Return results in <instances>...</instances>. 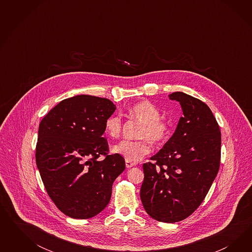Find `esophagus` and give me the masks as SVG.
<instances>
[{
	"label": "esophagus",
	"mask_w": 252,
	"mask_h": 252,
	"mask_svg": "<svg viewBox=\"0 0 252 252\" xmlns=\"http://www.w3.org/2000/svg\"><path fill=\"white\" fill-rule=\"evenodd\" d=\"M136 165V162H133V161H129V160H126V168H131Z\"/></svg>",
	"instance_id": "1"
}]
</instances>
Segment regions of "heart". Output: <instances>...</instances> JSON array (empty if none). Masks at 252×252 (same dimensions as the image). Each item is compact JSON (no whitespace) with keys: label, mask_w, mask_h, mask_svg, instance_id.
<instances>
[{"label":"heart","mask_w":252,"mask_h":252,"mask_svg":"<svg viewBox=\"0 0 252 252\" xmlns=\"http://www.w3.org/2000/svg\"><path fill=\"white\" fill-rule=\"evenodd\" d=\"M129 114L140 124L142 127L139 131V138H147L153 145L162 144L170 133L166 122L160 119V110L149 101H140L130 108ZM122 121L119 115H111L104 123V130L112 138L120 136ZM150 143L146 140L130 141L122 140L113 147V152L123 156L126 160L137 161L151 153Z\"/></svg>","instance_id":"obj_1"}]
</instances>
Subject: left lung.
Returning <instances> with one entry per match:
<instances>
[{
    "mask_svg": "<svg viewBox=\"0 0 252 252\" xmlns=\"http://www.w3.org/2000/svg\"><path fill=\"white\" fill-rule=\"evenodd\" d=\"M169 99L179 102L183 115L173 136L143 164L140 198L157 221L176 222L189 216L206 197L218 173L221 132L211 109L184 92Z\"/></svg>",
    "mask_w": 252,
    "mask_h": 252,
    "instance_id": "8db88e82",
    "label": "left lung"
}]
</instances>
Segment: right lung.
<instances>
[{"label": "right lung", "mask_w": 252, "mask_h": 252, "mask_svg": "<svg viewBox=\"0 0 252 252\" xmlns=\"http://www.w3.org/2000/svg\"><path fill=\"white\" fill-rule=\"evenodd\" d=\"M116 106L105 98L76 95L53 108L38 126L36 162L50 198L62 213L88 219L108 205L116 177L126 168L107 155L104 123Z\"/></svg>", "instance_id": "obj_1"}]
</instances>
